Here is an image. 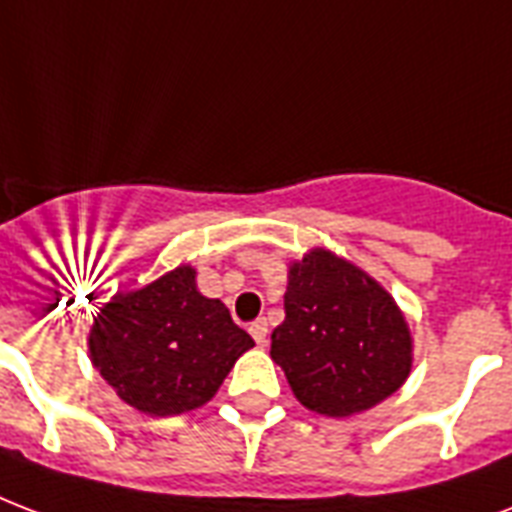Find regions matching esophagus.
Masks as SVG:
<instances>
[{
  "mask_svg": "<svg viewBox=\"0 0 512 512\" xmlns=\"http://www.w3.org/2000/svg\"><path fill=\"white\" fill-rule=\"evenodd\" d=\"M248 332H251V337H253V340H256V343H259V345L267 343V321H264V318H259V321H253L251 329H248Z\"/></svg>",
  "mask_w": 512,
  "mask_h": 512,
  "instance_id": "obj_1",
  "label": "esophagus"
}]
</instances>
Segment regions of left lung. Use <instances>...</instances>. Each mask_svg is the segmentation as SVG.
<instances>
[{"instance_id":"1","label":"left lung","mask_w":512,"mask_h":512,"mask_svg":"<svg viewBox=\"0 0 512 512\" xmlns=\"http://www.w3.org/2000/svg\"><path fill=\"white\" fill-rule=\"evenodd\" d=\"M286 318L270 356L313 413L345 418L391 397L410 375L413 340L378 280L332 251L313 248L288 267Z\"/></svg>"}]
</instances>
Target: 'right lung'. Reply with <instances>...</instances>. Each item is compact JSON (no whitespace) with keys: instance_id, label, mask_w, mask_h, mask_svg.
I'll return each instance as SVG.
<instances>
[{"instance_id":"obj_1","label":"right lung","mask_w":512,"mask_h":512,"mask_svg":"<svg viewBox=\"0 0 512 512\" xmlns=\"http://www.w3.org/2000/svg\"><path fill=\"white\" fill-rule=\"evenodd\" d=\"M248 348L251 334L221 299L199 294L188 264L137 291H118L88 334L91 361L115 394L159 418L210 402Z\"/></svg>"}]
</instances>
